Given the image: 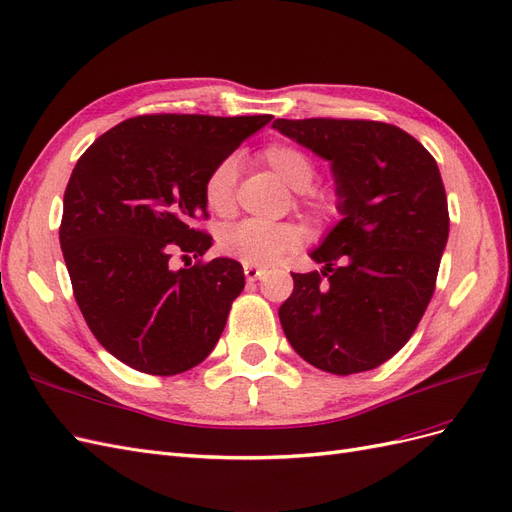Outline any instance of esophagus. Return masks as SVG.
I'll use <instances>...</instances> for the list:
<instances>
[{
    "label": "esophagus",
    "instance_id": "34e87169",
    "mask_svg": "<svg viewBox=\"0 0 512 512\" xmlns=\"http://www.w3.org/2000/svg\"><path fill=\"white\" fill-rule=\"evenodd\" d=\"M243 273H245V280H247V282H256V280H260L262 269L252 267V265H245V267H243Z\"/></svg>",
    "mask_w": 512,
    "mask_h": 512
}]
</instances>
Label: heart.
Returning <instances> with one entry per match:
<instances>
[{
	"mask_svg": "<svg viewBox=\"0 0 512 512\" xmlns=\"http://www.w3.org/2000/svg\"><path fill=\"white\" fill-rule=\"evenodd\" d=\"M260 160L299 194V205L314 215L316 222L329 226L339 218V196L327 188H314L318 166L309 153L292 143H271L260 149ZM237 158L215 164L203 183L205 205L211 213L228 218L237 207ZM301 243V228L294 224H267L243 220L228 226L220 235V250L243 265L267 267L292 254Z\"/></svg>",
	"mask_w": 512,
	"mask_h": 512,
	"instance_id": "heart-1",
	"label": "heart"
}]
</instances>
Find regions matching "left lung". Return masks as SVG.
Here are the masks:
<instances>
[{
  "label": "left lung",
  "mask_w": 512,
  "mask_h": 512,
  "mask_svg": "<svg viewBox=\"0 0 512 512\" xmlns=\"http://www.w3.org/2000/svg\"><path fill=\"white\" fill-rule=\"evenodd\" d=\"M273 128L331 162L339 222L292 273L280 307L292 348L335 376L369 371L406 346L433 297L448 239V203L431 153L393 123L275 119Z\"/></svg>",
  "instance_id": "8db88e82"
}]
</instances>
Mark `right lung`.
I'll return each mask as SVG.
<instances>
[{"label": "right lung", "mask_w": 512, "mask_h": 512, "mask_svg": "<svg viewBox=\"0 0 512 512\" xmlns=\"http://www.w3.org/2000/svg\"><path fill=\"white\" fill-rule=\"evenodd\" d=\"M271 119L138 115L96 138L76 162L61 252L87 327L121 363L175 376L218 344L245 277L237 260H203L213 241L196 226L209 218L203 183ZM175 255L183 270L172 267Z\"/></svg>", "instance_id": "add662e5"}]
</instances>
